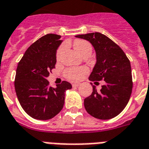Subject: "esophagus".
<instances>
[{
  "mask_svg": "<svg viewBox=\"0 0 149 149\" xmlns=\"http://www.w3.org/2000/svg\"><path fill=\"white\" fill-rule=\"evenodd\" d=\"M80 85V84L79 83H74V84H72V86L74 87V88H76V87H78Z\"/></svg>",
  "mask_w": 149,
  "mask_h": 149,
  "instance_id": "34e87169",
  "label": "esophagus"
}]
</instances>
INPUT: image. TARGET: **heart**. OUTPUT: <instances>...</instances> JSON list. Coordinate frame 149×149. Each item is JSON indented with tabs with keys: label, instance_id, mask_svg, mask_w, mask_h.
Returning <instances> with one entry per match:
<instances>
[{
	"label": "heart",
	"instance_id": "b5f03b06",
	"mask_svg": "<svg viewBox=\"0 0 149 149\" xmlns=\"http://www.w3.org/2000/svg\"><path fill=\"white\" fill-rule=\"evenodd\" d=\"M64 46L61 47L57 53V57L59 58L61 54L64 51ZM74 47L76 50V52H78L80 55H83L85 53L91 52L92 51L91 45L89 44L88 41H83V40H77L74 43ZM88 69L86 68H71L66 70L65 73V75L67 79L71 81H79L83 76L87 73Z\"/></svg>",
	"mask_w": 149,
	"mask_h": 149
}]
</instances>
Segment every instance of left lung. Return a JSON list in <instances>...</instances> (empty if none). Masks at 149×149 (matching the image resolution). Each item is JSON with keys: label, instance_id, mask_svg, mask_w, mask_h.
I'll return each mask as SVG.
<instances>
[{"label": "left lung", "instance_id": "8db88e82", "mask_svg": "<svg viewBox=\"0 0 149 149\" xmlns=\"http://www.w3.org/2000/svg\"><path fill=\"white\" fill-rule=\"evenodd\" d=\"M75 37L89 41L95 51L96 62L89 80L105 82L100 91L93 86L91 95L84 99V108L89 115L98 119L115 118L125 108L132 91L130 61L122 48L102 33Z\"/></svg>", "mask_w": 149, "mask_h": 149}]
</instances>
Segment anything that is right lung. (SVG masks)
I'll use <instances>...</instances> for the list:
<instances>
[{"instance_id": "obj_1", "label": "right lung", "mask_w": 149, "mask_h": 149, "mask_svg": "<svg viewBox=\"0 0 149 149\" xmlns=\"http://www.w3.org/2000/svg\"><path fill=\"white\" fill-rule=\"evenodd\" d=\"M60 35L48 34L32 44L19 61L14 88L21 107L38 120H48L60 112L65 92L72 88L68 81L49 87L47 78L57 62V51L61 45Z\"/></svg>"}]
</instances>
